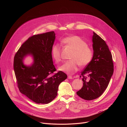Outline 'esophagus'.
Returning a JSON list of instances; mask_svg holds the SVG:
<instances>
[{"label": "esophagus", "instance_id": "34e87169", "mask_svg": "<svg viewBox=\"0 0 127 127\" xmlns=\"http://www.w3.org/2000/svg\"><path fill=\"white\" fill-rule=\"evenodd\" d=\"M68 79H72V77L70 75H68Z\"/></svg>", "mask_w": 127, "mask_h": 127}]
</instances>
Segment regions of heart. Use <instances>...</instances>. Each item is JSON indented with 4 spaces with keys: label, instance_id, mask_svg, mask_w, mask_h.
Here are the masks:
<instances>
[{
    "label": "heart",
    "instance_id": "1",
    "mask_svg": "<svg viewBox=\"0 0 127 127\" xmlns=\"http://www.w3.org/2000/svg\"><path fill=\"white\" fill-rule=\"evenodd\" d=\"M62 43L73 50L74 52L70 58L71 60L65 62L59 67V70L67 74H73L79 66L83 67L91 62L93 57V51L87 46V43L77 35H72L64 38ZM51 55L56 63L61 61V47L54 45L51 49Z\"/></svg>",
    "mask_w": 127,
    "mask_h": 127
}]
</instances>
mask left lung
Wrapping results in <instances>:
<instances>
[{
	"instance_id": "left-lung-1",
	"label": "left lung",
	"mask_w": 127,
	"mask_h": 127,
	"mask_svg": "<svg viewBox=\"0 0 127 127\" xmlns=\"http://www.w3.org/2000/svg\"><path fill=\"white\" fill-rule=\"evenodd\" d=\"M93 42V58L81 72L83 86L76 93L79 97L87 100L96 99L103 93L114 72L112 55L105 42L94 32ZM85 74L89 75V81Z\"/></svg>"
}]
</instances>
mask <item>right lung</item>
<instances>
[{
    "instance_id": "right-lung-1",
    "label": "right lung",
    "mask_w": 127,
    "mask_h": 127,
    "mask_svg": "<svg viewBox=\"0 0 127 127\" xmlns=\"http://www.w3.org/2000/svg\"><path fill=\"white\" fill-rule=\"evenodd\" d=\"M55 33L49 32L34 34L25 42L15 53L13 68L20 92L37 103L47 104L57 95L59 84L67 76L56 71L53 64L51 49ZM32 55L34 63L30 66L23 63L24 58Z\"/></svg>"
}]
</instances>
